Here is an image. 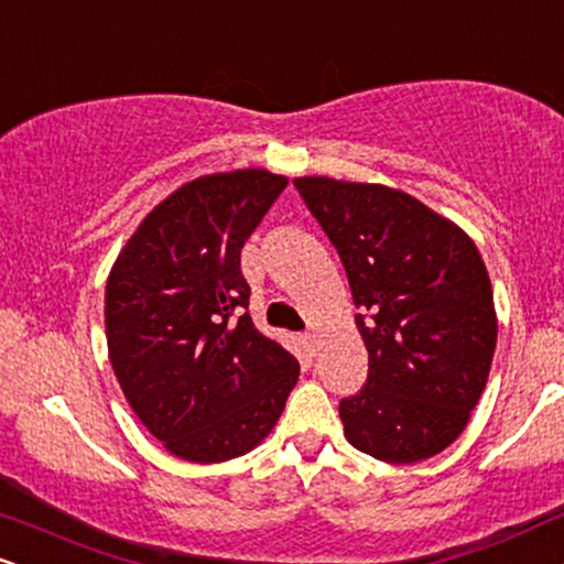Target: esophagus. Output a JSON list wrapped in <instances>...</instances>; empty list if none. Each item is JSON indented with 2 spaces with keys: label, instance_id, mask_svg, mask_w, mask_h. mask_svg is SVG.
Wrapping results in <instances>:
<instances>
[{
  "label": "esophagus",
  "instance_id": "34e87169",
  "mask_svg": "<svg viewBox=\"0 0 564 564\" xmlns=\"http://www.w3.org/2000/svg\"><path fill=\"white\" fill-rule=\"evenodd\" d=\"M304 344H307L310 355H317V349H321V338L315 334H304Z\"/></svg>",
  "mask_w": 564,
  "mask_h": 564
}]
</instances>
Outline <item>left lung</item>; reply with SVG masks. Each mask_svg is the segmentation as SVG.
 <instances>
[{"mask_svg":"<svg viewBox=\"0 0 564 564\" xmlns=\"http://www.w3.org/2000/svg\"><path fill=\"white\" fill-rule=\"evenodd\" d=\"M347 270L368 383L338 406L355 449L389 465L444 452L470 423L497 349L491 278L449 217L383 183L294 178Z\"/></svg>","mask_w":564,"mask_h":564,"instance_id":"8db88e82","label":"left lung"}]
</instances>
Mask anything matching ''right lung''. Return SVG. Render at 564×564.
<instances>
[{"label": "right lung", "mask_w": 564, "mask_h": 564, "mask_svg": "<svg viewBox=\"0 0 564 564\" xmlns=\"http://www.w3.org/2000/svg\"><path fill=\"white\" fill-rule=\"evenodd\" d=\"M286 175L239 167L186 181L149 213L112 262L107 351L135 417L167 452L213 465L275 429L296 357L254 328L241 247Z\"/></svg>", "instance_id": "obj_1"}]
</instances>
